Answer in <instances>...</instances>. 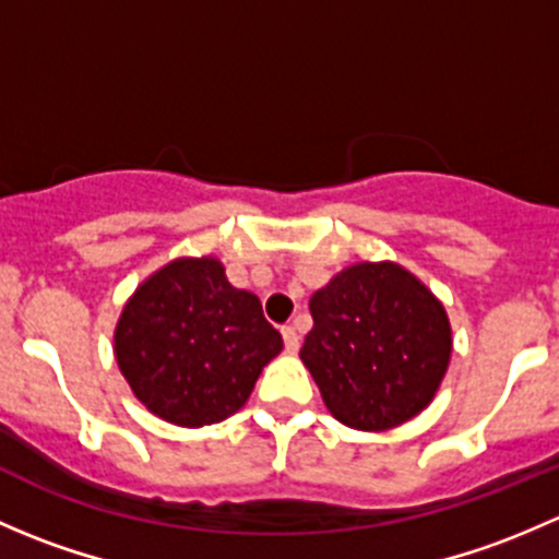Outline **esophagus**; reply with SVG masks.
<instances>
[{
	"instance_id": "34e87169",
	"label": "esophagus",
	"mask_w": 559,
	"mask_h": 559,
	"mask_svg": "<svg viewBox=\"0 0 559 559\" xmlns=\"http://www.w3.org/2000/svg\"><path fill=\"white\" fill-rule=\"evenodd\" d=\"M281 335H284L286 352H297V348H300V335H297L295 324H284V326H281Z\"/></svg>"
}]
</instances>
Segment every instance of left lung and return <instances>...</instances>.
Returning a JSON list of instances; mask_svg holds the SVG:
<instances>
[{
  "instance_id": "1",
  "label": "left lung",
  "mask_w": 559,
  "mask_h": 559,
  "mask_svg": "<svg viewBox=\"0 0 559 559\" xmlns=\"http://www.w3.org/2000/svg\"><path fill=\"white\" fill-rule=\"evenodd\" d=\"M300 359L337 421L384 432L427 408L452 359L441 300L394 262H359L311 297Z\"/></svg>"
}]
</instances>
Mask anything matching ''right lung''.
<instances>
[{"mask_svg": "<svg viewBox=\"0 0 559 559\" xmlns=\"http://www.w3.org/2000/svg\"><path fill=\"white\" fill-rule=\"evenodd\" d=\"M116 362L134 397L180 427L216 425L246 405L284 348L262 302L213 257L175 259L138 286L116 324Z\"/></svg>", "mask_w": 559, "mask_h": 559, "instance_id": "1", "label": "right lung"}]
</instances>
